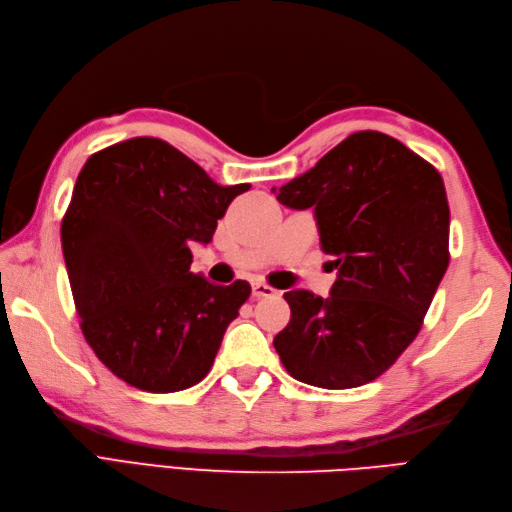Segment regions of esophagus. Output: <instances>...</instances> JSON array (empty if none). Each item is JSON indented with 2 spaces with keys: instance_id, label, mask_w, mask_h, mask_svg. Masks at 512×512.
<instances>
[{
  "instance_id": "obj_1",
  "label": "esophagus",
  "mask_w": 512,
  "mask_h": 512,
  "mask_svg": "<svg viewBox=\"0 0 512 512\" xmlns=\"http://www.w3.org/2000/svg\"><path fill=\"white\" fill-rule=\"evenodd\" d=\"M277 290L275 288H271V286H267V284H262V282H256V284H252V297L254 299H262V297H273Z\"/></svg>"
}]
</instances>
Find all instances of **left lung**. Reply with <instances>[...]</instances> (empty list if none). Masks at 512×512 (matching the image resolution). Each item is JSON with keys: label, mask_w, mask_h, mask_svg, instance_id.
Segmentation results:
<instances>
[{"label": "left lung", "mask_w": 512, "mask_h": 512, "mask_svg": "<svg viewBox=\"0 0 512 512\" xmlns=\"http://www.w3.org/2000/svg\"><path fill=\"white\" fill-rule=\"evenodd\" d=\"M277 200L314 209L337 269L327 299L284 294L290 322L273 346L286 371L335 391L376 380L421 331L451 258L440 173L397 138L363 130L282 185Z\"/></svg>", "instance_id": "8db88e82"}]
</instances>
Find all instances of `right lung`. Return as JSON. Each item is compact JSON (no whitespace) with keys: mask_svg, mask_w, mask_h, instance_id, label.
<instances>
[{"mask_svg":"<svg viewBox=\"0 0 512 512\" xmlns=\"http://www.w3.org/2000/svg\"><path fill=\"white\" fill-rule=\"evenodd\" d=\"M160 138L138 136L91 156L61 220V247L81 329L117 378L149 393L203 380L250 284L190 271L192 243H209L232 198Z\"/></svg>","mask_w":512,"mask_h":512,"instance_id":"add662e5","label":"right lung"}]
</instances>
